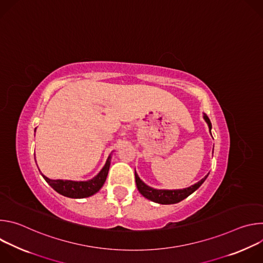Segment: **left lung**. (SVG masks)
<instances>
[{
    "mask_svg": "<svg viewBox=\"0 0 263 263\" xmlns=\"http://www.w3.org/2000/svg\"><path fill=\"white\" fill-rule=\"evenodd\" d=\"M204 120L206 121V123L208 124L209 127V131L211 134V122L209 120V118L204 114ZM208 177L205 176L201 181H199L198 183L192 185L191 187H187V189H183V190H174V191H168V190H155L152 189V187L147 186L145 183H143L140 178L138 177V175L135 172V182H136V186L138 192L147 200H151L155 203H159V204H164V205H168V204H176L181 202L182 200H184L185 198L189 197L190 195H192L194 192H196L199 187L203 184V182L206 180V178Z\"/></svg>",
    "mask_w": 263,
    "mask_h": 263,
    "instance_id": "obj_1",
    "label": "left lung"
}]
</instances>
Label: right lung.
Returning <instances> with one entry per match:
<instances>
[{
    "mask_svg": "<svg viewBox=\"0 0 263 263\" xmlns=\"http://www.w3.org/2000/svg\"><path fill=\"white\" fill-rule=\"evenodd\" d=\"M110 160L111 155L108 157L104 167L101 172L88 181H71V180H52L43 175L44 179L48 182V184L55 190L58 194L72 199H82L87 198L96 193H98L101 187L104 185L108 171L110 167ZM41 172V171H40Z\"/></svg>",
    "mask_w": 263,
    "mask_h": 263,
    "instance_id": "add662e5",
    "label": "right lung"
}]
</instances>
